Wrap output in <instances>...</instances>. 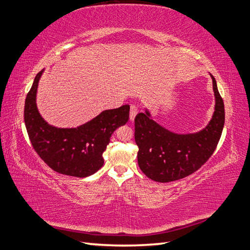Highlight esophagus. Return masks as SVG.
<instances>
[{
  "mask_svg": "<svg viewBox=\"0 0 250 250\" xmlns=\"http://www.w3.org/2000/svg\"><path fill=\"white\" fill-rule=\"evenodd\" d=\"M137 113H138V108L135 106V104H131V106H130V113H129L130 121L135 120Z\"/></svg>",
  "mask_w": 250,
  "mask_h": 250,
  "instance_id": "1",
  "label": "esophagus"
}]
</instances>
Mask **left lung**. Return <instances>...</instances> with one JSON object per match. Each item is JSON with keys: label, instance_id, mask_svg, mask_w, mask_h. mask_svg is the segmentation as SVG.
Listing matches in <instances>:
<instances>
[{"label": "left lung", "instance_id": "left-lung-1", "mask_svg": "<svg viewBox=\"0 0 250 250\" xmlns=\"http://www.w3.org/2000/svg\"><path fill=\"white\" fill-rule=\"evenodd\" d=\"M215 111L208 126L196 134H174L151 119L147 110L135 118L138 165L148 179L159 183L181 180L201 168L212 156L225 125L224 101L214 77Z\"/></svg>", "mask_w": 250, "mask_h": 250}]
</instances>
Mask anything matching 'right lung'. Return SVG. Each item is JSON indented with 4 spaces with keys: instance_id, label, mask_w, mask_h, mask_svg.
I'll use <instances>...</instances> for the list:
<instances>
[{
    "instance_id": "right-lung-1",
    "label": "right lung",
    "mask_w": 250,
    "mask_h": 250,
    "mask_svg": "<svg viewBox=\"0 0 250 250\" xmlns=\"http://www.w3.org/2000/svg\"><path fill=\"white\" fill-rule=\"evenodd\" d=\"M35 77L24 104V123L33 148L52 170L65 175L85 177L103 167V153L110 137L129 119V106L104 110L77 128H58L42 118L36 106L38 82Z\"/></svg>"
}]
</instances>
